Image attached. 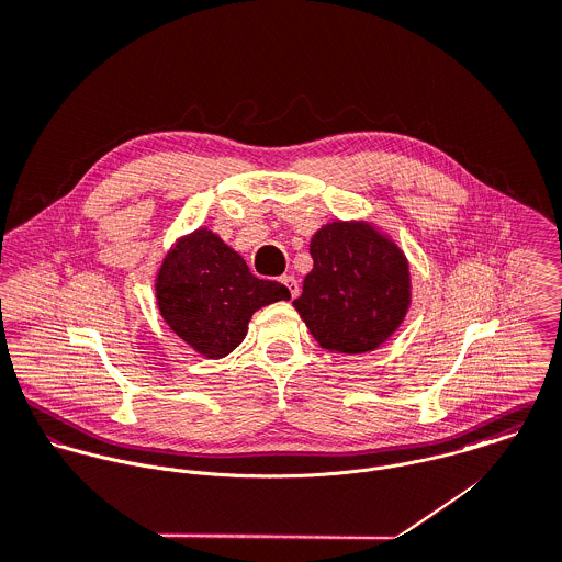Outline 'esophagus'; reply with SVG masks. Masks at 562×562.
Instances as JSON below:
<instances>
[{
	"label": "esophagus",
	"mask_w": 562,
	"mask_h": 562,
	"mask_svg": "<svg viewBox=\"0 0 562 562\" xmlns=\"http://www.w3.org/2000/svg\"><path fill=\"white\" fill-rule=\"evenodd\" d=\"M280 282L289 289L291 297H297V295H300V282H297V278H295V276H282V280H280Z\"/></svg>",
	"instance_id": "34e87169"
}]
</instances>
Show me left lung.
<instances>
[{
  "label": "left lung",
  "instance_id": "1",
  "mask_svg": "<svg viewBox=\"0 0 562 562\" xmlns=\"http://www.w3.org/2000/svg\"><path fill=\"white\" fill-rule=\"evenodd\" d=\"M313 269L293 300L315 341L341 355L383 346L412 306L409 260L370 221H333L311 238Z\"/></svg>",
  "mask_w": 562,
  "mask_h": 562
}]
</instances>
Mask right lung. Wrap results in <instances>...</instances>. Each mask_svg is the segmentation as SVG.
<instances>
[{
    "label": "right lung",
    "instance_id": "1",
    "mask_svg": "<svg viewBox=\"0 0 562 562\" xmlns=\"http://www.w3.org/2000/svg\"><path fill=\"white\" fill-rule=\"evenodd\" d=\"M155 300L168 328L205 359L236 350L262 306L291 300L284 284L256 278L245 258L207 227L179 236L155 276Z\"/></svg>",
    "mask_w": 562,
    "mask_h": 562
}]
</instances>
